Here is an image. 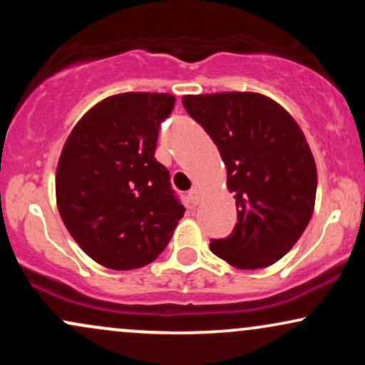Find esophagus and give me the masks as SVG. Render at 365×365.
<instances>
[{"mask_svg": "<svg viewBox=\"0 0 365 365\" xmlns=\"http://www.w3.org/2000/svg\"><path fill=\"white\" fill-rule=\"evenodd\" d=\"M188 199H190V202L194 204V206H197V204L200 202V192H199V188H192V190L188 192Z\"/></svg>", "mask_w": 365, "mask_h": 365, "instance_id": "esophagus-1", "label": "esophagus"}]
</instances>
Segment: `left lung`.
<instances>
[{
	"mask_svg": "<svg viewBox=\"0 0 365 365\" xmlns=\"http://www.w3.org/2000/svg\"><path fill=\"white\" fill-rule=\"evenodd\" d=\"M188 115L217 145L238 223L212 254L238 269L267 267L297 244L314 212L316 161L302 128L259 92L183 96Z\"/></svg>",
	"mask_w": 365,
	"mask_h": 365,
	"instance_id": "1",
	"label": "left lung"
}]
</instances>
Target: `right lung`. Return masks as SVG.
<instances>
[{
  "label": "right lung",
  "instance_id": "right-lung-1",
  "mask_svg": "<svg viewBox=\"0 0 365 365\" xmlns=\"http://www.w3.org/2000/svg\"><path fill=\"white\" fill-rule=\"evenodd\" d=\"M175 106L166 92H123L91 108L56 166V204L81 249L104 267L137 269L168 245L185 207L156 161L159 125Z\"/></svg>",
  "mask_w": 365,
  "mask_h": 365
}]
</instances>
